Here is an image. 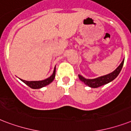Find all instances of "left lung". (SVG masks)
<instances>
[{"mask_svg": "<svg viewBox=\"0 0 131 131\" xmlns=\"http://www.w3.org/2000/svg\"><path fill=\"white\" fill-rule=\"evenodd\" d=\"M124 58L123 59L122 62L120 63V65L118 66L114 71L107 74V75H105L101 76V77L94 78V79H86L81 75H78V76H79L80 80L82 82H84L86 86H89L90 88H99L100 86H103L105 84H107L112 82L113 80H115L118 77V75L121 71V70H122V68L123 67V64H124Z\"/></svg>", "mask_w": 131, "mask_h": 131, "instance_id": "obj_1", "label": "left lung"}]
</instances>
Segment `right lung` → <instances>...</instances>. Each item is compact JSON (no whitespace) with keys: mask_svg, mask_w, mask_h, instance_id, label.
I'll use <instances>...</instances> for the list:
<instances>
[{"mask_svg":"<svg viewBox=\"0 0 131 131\" xmlns=\"http://www.w3.org/2000/svg\"><path fill=\"white\" fill-rule=\"evenodd\" d=\"M56 75V67H54V70H53V73L49 78H47L44 80H41V81H26V80H23L21 79H19L21 82H23L24 84H26L27 86H29L30 88H31L32 89H39L41 88L44 87L45 86L49 85L50 83L53 82L54 78H55Z\"/></svg>","mask_w":131,"mask_h":131,"instance_id":"1","label":"right lung"}]
</instances>
